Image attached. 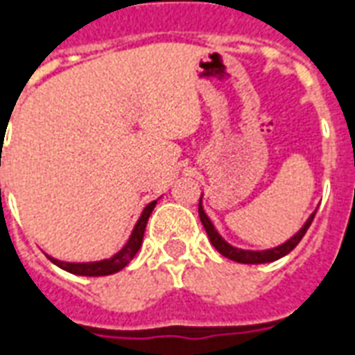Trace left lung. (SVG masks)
<instances>
[{"mask_svg":"<svg viewBox=\"0 0 355 355\" xmlns=\"http://www.w3.org/2000/svg\"><path fill=\"white\" fill-rule=\"evenodd\" d=\"M198 209H200L201 224H203V228L207 232V236L209 239H211L213 247H215L216 251L223 254V257H226V259H230V261L234 262H241V264H266V262H274L277 261V259L285 257V254H289L291 251L298 245V241L304 238L306 230L310 228L313 216H315V211H318V209H315L312 215L308 216V220L302 224V228H300L295 236H291L287 241H283L282 245L272 247V249H264V251H249V249H239V247L230 245V243L216 232L215 224L211 223V218H209L207 213H205V209L201 205V198Z\"/></svg>","mask_w":355,"mask_h":355,"instance_id":"1","label":"left lung"}]
</instances>
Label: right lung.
I'll list each match as a JSON object with an SVG mask.
<instances>
[{
	"instance_id": "add662e5",
	"label": "right lung",
	"mask_w": 355,
	"mask_h": 355,
	"mask_svg": "<svg viewBox=\"0 0 355 355\" xmlns=\"http://www.w3.org/2000/svg\"><path fill=\"white\" fill-rule=\"evenodd\" d=\"M155 203H157V201H152V203H148L146 207H144L142 215H140V218L137 220V224H135V228H132L131 236L127 239V243H125L114 257H110V259L94 262H66L58 261V259H53L49 254H47V257H49L53 264H57L58 268H62V270L70 272V274L89 275V277L116 274L119 270H123V268L135 259V254L139 253L140 245H142V238H144V230H146L148 218L152 215Z\"/></svg>"
}]
</instances>
